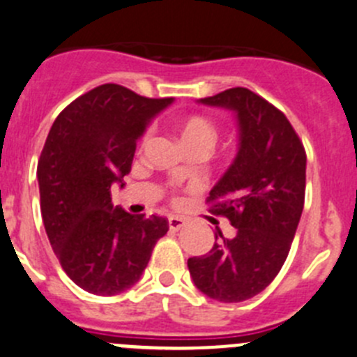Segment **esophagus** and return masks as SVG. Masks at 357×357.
Instances as JSON below:
<instances>
[{"mask_svg":"<svg viewBox=\"0 0 357 357\" xmlns=\"http://www.w3.org/2000/svg\"><path fill=\"white\" fill-rule=\"evenodd\" d=\"M168 226H169V229H172V231H181L182 227L185 226V220L181 219V217L172 215V217H168Z\"/></svg>","mask_w":357,"mask_h":357,"instance_id":"34e87169","label":"esophagus"}]
</instances>
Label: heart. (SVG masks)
Returning <instances> with one entry per match:
<instances>
[{"label": "heart", "instance_id": "1", "mask_svg": "<svg viewBox=\"0 0 357 357\" xmlns=\"http://www.w3.org/2000/svg\"><path fill=\"white\" fill-rule=\"evenodd\" d=\"M176 131H178V137H181V142L185 145L191 144H208L212 145L213 140H215V126L205 115H189V117H184L182 121H178L176 124Z\"/></svg>", "mask_w": 357, "mask_h": 357}]
</instances>
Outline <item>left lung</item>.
I'll return each mask as SVG.
<instances>
[{
  "label": "left lung",
  "instance_id": "left-lung-1",
  "mask_svg": "<svg viewBox=\"0 0 357 357\" xmlns=\"http://www.w3.org/2000/svg\"><path fill=\"white\" fill-rule=\"evenodd\" d=\"M235 112L238 152L206 202L236 229H220L208 254L189 257L195 286L222 303H238L266 289L282 268L305 203L307 154L282 112L245 87L199 100Z\"/></svg>",
  "mask_w": 357,
  "mask_h": 357
}]
</instances>
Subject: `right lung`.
<instances>
[{
	"label": "right lung",
	"instance_id": "1",
	"mask_svg": "<svg viewBox=\"0 0 357 357\" xmlns=\"http://www.w3.org/2000/svg\"><path fill=\"white\" fill-rule=\"evenodd\" d=\"M173 98H145L103 84L71 101L54 121L38 161L40 208L54 254L84 291L114 296L140 280L155 242L168 231L159 215L112 205L137 140Z\"/></svg>",
	"mask_w": 357,
	"mask_h": 357
}]
</instances>
